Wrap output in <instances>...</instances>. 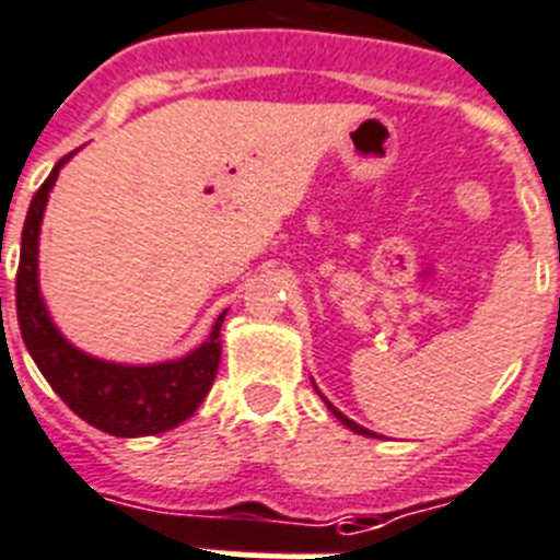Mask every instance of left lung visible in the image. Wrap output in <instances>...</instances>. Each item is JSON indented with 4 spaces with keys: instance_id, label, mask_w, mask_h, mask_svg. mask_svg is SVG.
<instances>
[{
    "instance_id": "1",
    "label": "left lung",
    "mask_w": 560,
    "mask_h": 560,
    "mask_svg": "<svg viewBox=\"0 0 560 560\" xmlns=\"http://www.w3.org/2000/svg\"><path fill=\"white\" fill-rule=\"evenodd\" d=\"M326 405H328V408H331V413H334V417H337L339 422L346 424V428H351L353 433H362V436H374V433H371V430H368V428H362V424H357V422H351V419H348V417H342V413H339V410L334 408L331 402H328V399H326Z\"/></svg>"
}]
</instances>
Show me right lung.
Segmentation results:
<instances>
[{"label":"right lung","mask_w":560,"mask_h":560,"mask_svg":"<svg viewBox=\"0 0 560 560\" xmlns=\"http://www.w3.org/2000/svg\"><path fill=\"white\" fill-rule=\"evenodd\" d=\"M65 155L52 166L39 192L33 195L22 229V255L16 271V317L33 362L61 402L75 417L104 430L109 436H152L192 417L203 396L212 388L221 365V326L226 312L218 317L212 334L198 351L164 365H113L81 353L56 331L39 298L36 255H39V226L45 214L47 192L56 184Z\"/></svg>","instance_id":"1"}]
</instances>
